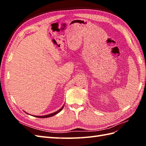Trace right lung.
<instances>
[{
    "instance_id": "obj_1",
    "label": "right lung",
    "mask_w": 146,
    "mask_h": 146,
    "mask_svg": "<svg viewBox=\"0 0 146 146\" xmlns=\"http://www.w3.org/2000/svg\"><path fill=\"white\" fill-rule=\"evenodd\" d=\"M64 105H63V107H62L60 109H59L58 111H55V112H53V113H50V114H48V115H41V116H40V115H33V116H34V117H38V118H48V117H52V116H54V115H56V114H57L58 113H59V112H60V111L62 110V109H63V107H64ZM24 112H26L25 111H24ZM27 114H29L28 113H27V112H26Z\"/></svg>"
}]
</instances>
